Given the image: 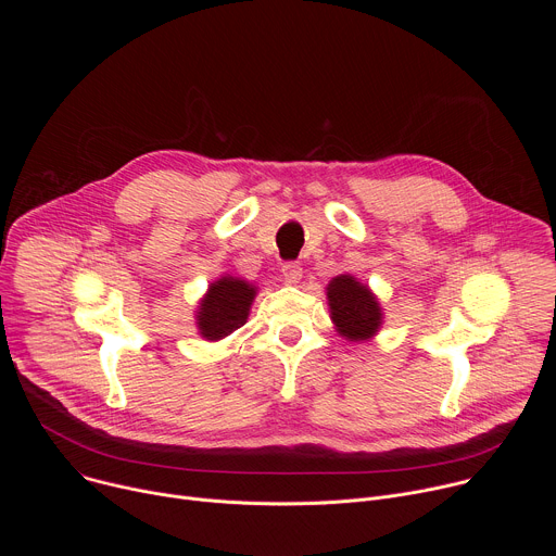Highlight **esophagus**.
Wrapping results in <instances>:
<instances>
[{"instance_id": "esophagus-1", "label": "esophagus", "mask_w": 556, "mask_h": 556, "mask_svg": "<svg viewBox=\"0 0 556 556\" xmlns=\"http://www.w3.org/2000/svg\"><path fill=\"white\" fill-rule=\"evenodd\" d=\"M281 275H283V279H286V283H299L301 281V277H303V268L296 264V262H288V264H283L281 266Z\"/></svg>"}]
</instances>
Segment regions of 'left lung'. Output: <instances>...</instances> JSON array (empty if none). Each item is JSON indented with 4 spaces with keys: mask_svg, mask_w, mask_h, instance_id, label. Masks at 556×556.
Wrapping results in <instances>:
<instances>
[{
    "mask_svg": "<svg viewBox=\"0 0 556 556\" xmlns=\"http://www.w3.org/2000/svg\"><path fill=\"white\" fill-rule=\"evenodd\" d=\"M330 319L339 337L352 343L374 339L382 328V307L367 283L354 275H337L326 288Z\"/></svg>",
    "mask_w": 556,
    "mask_h": 556,
    "instance_id": "8db88e82",
    "label": "left lung"
}]
</instances>
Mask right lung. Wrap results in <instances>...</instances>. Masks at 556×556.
I'll return each instance as SVG.
<instances>
[{
    "label": "right lung",
    "instance_id": "right-lung-1",
    "mask_svg": "<svg viewBox=\"0 0 556 556\" xmlns=\"http://www.w3.org/2000/svg\"><path fill=\"white\" fill-rule=\"evenodd\" d=\"M257 296V286L232 275L208 283L195 309V326L204 341H222L242 328Z\"/></svg>",
    "mask_w": 556,
    "mask_h": 556
}]
</instances>
